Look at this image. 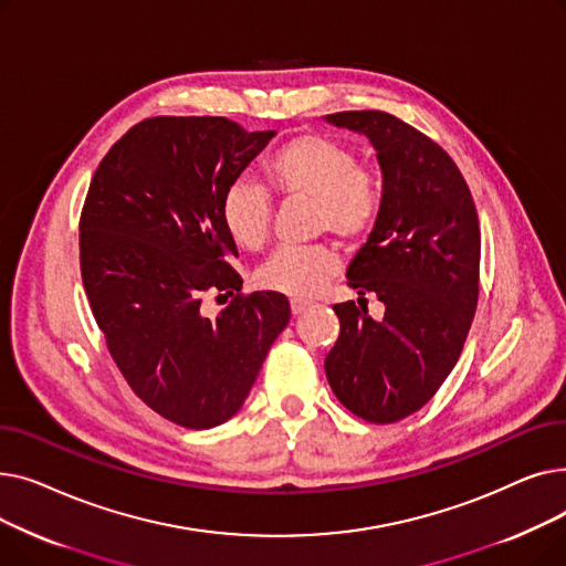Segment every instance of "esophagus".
<instances>
[{"label": "esophagus", "instance_id": "1", "mask_svg": "<svg viewBox=\"0 0 566 566\" xmlns=\"http://www.w3.org/2000/svg\"><path fill=\"white\" fill-rule=\"evenodd\" d=\"M310 307H312V301H305V298H293V301H291V312H293L295 316L305 314Z\"/></svg>", "mask_w": 566, "mask_h": 566}]
</instances>
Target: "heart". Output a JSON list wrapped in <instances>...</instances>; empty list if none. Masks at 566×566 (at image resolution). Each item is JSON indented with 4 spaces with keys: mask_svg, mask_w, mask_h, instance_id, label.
I'll return each mask as SVG.
<instances>
[{
    "mask_svg": "<svg viewBox=\"0 0 566 566\" xmlns=\"http://www.w3.org/2000/svg\"><path fill=\"white\" fill-rule=\"evenodd\" d=\"M263 176L280 197L312 201V231H331L346 243L365 238L382 211L380 171L358 163L348 144L328 135L286 139L263 160ZM220 218L238 248L259 250L271 231V195L261 184L238 178L222 195ZM337 271L339 256L331 245L282 248L259 268L256 282L268 291L307 298Z\"/></svg>",
    "mask_w": 566,
    "mask_h": 566,
    "instance_id": "b5f03b06",
    "label": "heart"
}]
</instances>
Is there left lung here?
I'll use <instances>...</instances> for the list:
<instances>
[{
	"label": "left lung",
	"instance_id": "left-lung-1",
	"mask_svg": "<svg viewBox=\"0 0 566 566\" xmlns=\"http://www.w3.org/2000/svg\"><path fill=\"white\" fill-rule=\"evenodd\" d=\"M325 122L371 142L385 190L346 271L360 301L376 293L385 314L374 321L353 301L335 305L342 331L325 376L353 415L390 424L420 410L459 360L480 295V220L459 167L424 133L376 109Z\"/></svg>",
	"mask_w": 566,
	"mask_h": 566
}]
</instances>
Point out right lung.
<instances>
[{"instance_id":"add662e5","label":"right lung","mask_w":566,"mask_h":566,"mask_svg":"<svg viewBox=\"0 0 566 566\" xmlns=\"http://www.w3.org/2000/svg\"><path fill=\"white\" fill-rule=\"evenodd\" d=\"M275 137L224 116H154L101 160L80 218L88 305L133 392L165 420L213 429L241 410L291 318L275 291L243 295L220 203ZM233 294L216 318L202 293Z\"/></svg>"}]
</instances>
